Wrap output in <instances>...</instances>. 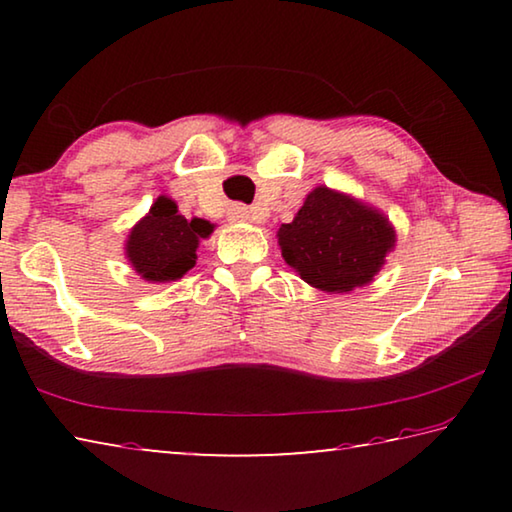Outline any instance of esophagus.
I'll use <instances>...</instances> for the list:
<instances>
[{"label": "esophagus", "mask_w": 512, "mask_h": 512, "mask_svg": "<svg viewBox=\"0 0 512 512\" xmlns=\"http://www.w3.org/2000/svg\"><path fill=\"white\" fill-rule=\"evenodd\" d=\"M230 221H250V210L246 205H232L228 210Z\"/></svg>", "instance_id": "obj_1"}]
</instances>
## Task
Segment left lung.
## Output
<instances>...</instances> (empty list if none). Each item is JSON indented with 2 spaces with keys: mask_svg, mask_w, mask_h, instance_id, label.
Returning a JSON list of instances; mask_svg holds the SVG:
<instances>
[{
  "mask_svg": "<svg viewBox=\"0 0 512 512\" xmlns=\"http://www.w3.org/2000/svg\"><path fill=\"white\" fill-rule=\"evenodd\" d=\"M277 237L287 264L327 293L368 284L395 244L384 214L327 187L314 189Z\"/></svg>",
  "mask_w": 512,
  "mask_h": 512,
  "instance_id": "obj_1",
  "label": "left lung"
}]
</instances>
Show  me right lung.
<instances>
[{
  "label": "right lung",
  "instance_id": "add662e5",
  "mask_svg": "<svg viewBox=\"0 0 512 512\" xmlns=\"http://www.w3.org/2000/svg\"><path fill=\"white\" fill-rule=\"evenodd\" d=\"M212 225L203 219H185L176 203L160 196L149 216L135 225L126 255L144 280L169 282L183 277L196 264L198 239L210 237Z\"/></svg>",
  "mask_w": 512,
  "mask_h": 512
}]
</instances>
